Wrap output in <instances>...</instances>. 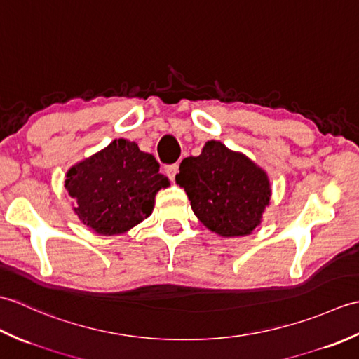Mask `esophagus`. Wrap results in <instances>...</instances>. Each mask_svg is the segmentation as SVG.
I'll return each instance as SVG.
<instances>
[{"label":"esophagus","mask_w":359,"mask_h":359,"mask_svg":"<svg viewBox=\"0 0 359 359\" xmlns=\"http://www.w3.org/2000/svg\"><path fill=\"white\" fill-rule=\"evenodd\" d=\"M165 172H166L168 177H170V180H171V182H174L175 175H177V172H179V163L168 165V166H166V170H165Z\"/></svg>","instance_id":"34e87169"}]
</instances>
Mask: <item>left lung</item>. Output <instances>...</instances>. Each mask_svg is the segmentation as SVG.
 Returning <instances> with one entry per match:
<instances>
[{"label":"left lung","mask_w":359,"mask_h":359,"mask_svg":"<svg viewBox=\"0 0 359 359\" xmlns=\"http://www.w3.org/2000/svg\"><path fill=\"white\" fill-rule=\"evenodd\" d=\"M177 185L185 189L197 219L224 238L253 233L270 203L269 175L255 162L210 140L201 156L182 160Z\"/></svg>","instance_id":"1"}]
</instances>
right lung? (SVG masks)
<instances>
[{"instance_id":"right-lung-1","label":"right lung","mask_w":359,"mask_h":359,"mask_svg":"<svg viewBox=\"0 0 359 359\" xmlns=\"http://www.w3.org/2000/svg\"><path fill=\"white\" fill-rule=\"evenodd\" d=\"M158 168L156 157L140 151L135 142L116 139L74 165L65 187L83 224L97 234H121L147 219L158 189L170 187Z\"/></svg>"}]
</instances>
